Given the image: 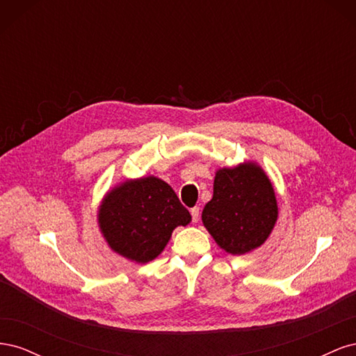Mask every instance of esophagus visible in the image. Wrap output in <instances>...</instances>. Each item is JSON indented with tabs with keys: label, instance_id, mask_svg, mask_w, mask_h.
<instances>
[{
	"label": "esophagus",
	"instance_id": "obj_1",
	"mask_svg": "<svg viewBox=\"0 0 356 356\" xmlns=\"http://www.w3.org/2000/svg\"><path fill=\"white\" fill-rule=\"evenodd\" d=\"M191 220H193V222H197V220H199V212H200V209L197 208V207H195V208H191Z\"/></svg>",
	"mask_w": 356,
	"mask_h": 356
}]
</instances>
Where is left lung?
Wrapping results in <instances>:
<instances>
[{"instance_id":"obj_1","label":"left lung","mask_w":356,"mask_h":356,"mask_svg":"<svg viewBox=\"0 0 356 356\" xmlns=\"http://www.w3.org/2000/svg\"><path fill=\"white\" fill-rule=\"evenodd\" d=\"M276 218L275 191L261 168L245 163L217 172L202 221L224 251L241 255L255 250L268 238Z\"/></svg>"}]
</instances>
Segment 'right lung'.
<instances>
[{
    "label": "right lung",
    "instance_id": "obj_1",
    "mask_svg": "<svg viewBox=\"0 0 356 356\" xmlns=\"http://www.w3.org/2000/svg\"><path fill=\"white\" fill-rule=\"evenodd\" d=\"M191 215L165 181L147 177L115 187L99 211L104 238L115 252L148 263L165 250L172 232Z\"/></svg>",
    "mask_w": 356,
    "mask_h": 356
}]
</instances>
